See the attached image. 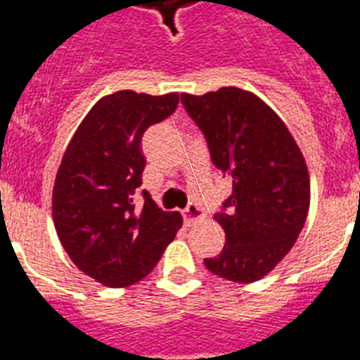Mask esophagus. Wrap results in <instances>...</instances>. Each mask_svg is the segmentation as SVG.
<instances>
[{"label": "esophagus", "instance_id": "1", "mask_svg": "<svg viewBox=\"0 0 360 360\" xmlns=\"http://www.w3.org/2000/svg\"><path fill=\"white\" fill-rule=\"evenodd\" d=\"M202 218H203V211H202V207H198V205H196V203H191V205H187V207L184 209V221H186L187 227Z\"/></svg>", "mask_w": 360, "mask_h": 360}]
</instances>
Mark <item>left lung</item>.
I'll return each instance as SVG.
<instances>
[{
	"mask_svg": "<svg viewBox=\"0 0 360 360\" xmlns=\"http://www.w3.org/2000/svg\"><path fill=\"white\" fill-rule=\"evenodd\" d=\"M182 104L205 136L214 167L232 180V193L214 214L225 247L203 263L229 281H257L287 256L307 221L310 178L303 153L250 91L229 86L182 94Z\"/></svg>",
	"mask_w": 360,
	"mask_h": 360,
	"instance_id": "left-lung-1",
	"label": "left lung"
}]
</instances>
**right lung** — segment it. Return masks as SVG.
Masks as SVG:
<instances>
[{
    "label": "right lung",
    "mask_w": 360,
    "mask_h": 360,
    "mask_svg": "<svg viewBox=\"0 0 360 360\" xmlns=\"http://www.w3.org/2000/svg\"><path fill=\"white\" fill-rule=\"evenodd\" d=\"M178 94L122 90L103 97L84 117L57 171L52 214L70 259L106 287H129L155 269L182 227L148 191L135 203L146 158V129L173 115Z\"/></svg>",
    "instance_id": "1"
}]
</instances>
